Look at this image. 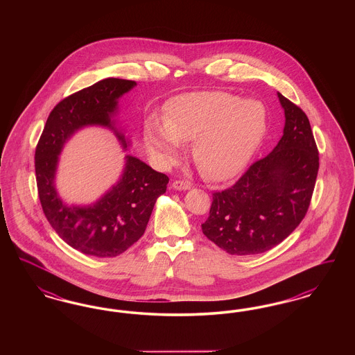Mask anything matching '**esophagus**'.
<instances>
[{
	"label": "esophagus",
	"mask_w": 355,
	"mask_h": 355,
	"mask_svg": "<svg viewBox=\"0 0 355 355\" xmlns=\"http://www.w3.org/2000/svg\"><path fill=\"white\" fill-rule=\"evenodd\" d=\"M190 182H186V181H174L171 184V187L175 189V190H187L190 189Z\"/></svg>",
	"instance_id": "obj_1"
}]
</instances>
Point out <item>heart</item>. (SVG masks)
<instances>
[{
	"label": "heart",
	"instance_id": "heart-1",
	"mask_svg": "<svg viewBox=\"0 0 355 355\" xmlns=\"http://www.w3.org/2000/svg\"><path fill=\"white\" fill-rule=\"evenodd\" d=\"M266 130L261 102L243 101L225 92H197L174 97L164 122L149 119L148 149L166 165L180 158L181 144L193 142L196 166L209 180L226 181L243 169Z\"/></svg>",
	"mask_w": 355,
	"mask_h": 355
}]
</instances>
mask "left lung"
<instances>
[{"mask_svg": "<svg viewBox=\"0 0 355 355\" xmlns=\"http://www.w3.org/2000/svg\"><path fill=\"white\" fill-rule=\"evenodd\" d=\"M284 135L234 185L213 193L202 233L232 255L265 253L304 220L320 168V155L304 110L278 93Z\"/></svg>", "mask_w": 355, "mask_h": 355, "instance_id": "8db88e82", "label": "left lung"}]
</instances>
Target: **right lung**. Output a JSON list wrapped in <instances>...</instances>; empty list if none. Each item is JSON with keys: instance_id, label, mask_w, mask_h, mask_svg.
<instances>
[{"instance_id": "add662e5", "label": "right lung", "mask_w": 355, "mask_h": 355, "mask_svg": "<svg viewBox=\"0 0 355 355\" xmlns=\"http://www.w3.org/2000/svg\"><path fill=\"white\" fill-rule=\"evenodd\" d=\"M135 81L105 78L58 102L51 110L35 148V178L44 214L51 227L73 249L92 257L109 258L126 252L144 236L154 203L166 191L169 177L126 155L119 182L97 202L67 205L57 194L54 178L58 155L71 135L85 126L109 128L123 149L129 139L113 117L119 98Z\"/></svg>"}]
</instances>
